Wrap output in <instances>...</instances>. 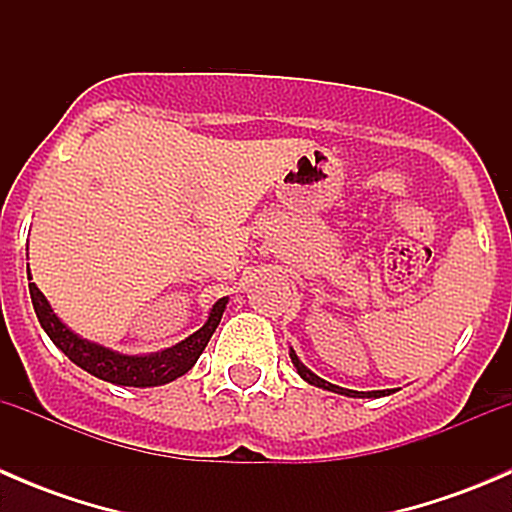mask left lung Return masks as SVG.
<instances>
[{
	"mask_svg": "<svg viewBox=\"0 0 512 512\" xmlns=\"http://www.w3.org/2000/svg\"><path fill=\"white\" fill-rule=\"evenodd\" d=\"M289 356H292V364L297 366V374L302 376V379L307 381V384H312V386H319V389L334 391V394L354 396V399H371V396H374V399H379V396H389L391 391H394V389H386V391H352V389H342V386H337V384H329V381L319 379L317 374H312V371H309L307 366H304L302 361L297 359V354H294V349H289Z\"/></svg>",
	"mask_w": 512,
	"mask_h": 512,
	"instance_id": "obj_1",
	"label": "left lung"
}]
</instances>
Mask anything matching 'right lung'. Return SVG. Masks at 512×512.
<instances>
[{
  "mask_svg": "<svg viewBox=\"0 0 512 512\" xmlns=\"http://www.w3.org/2000/svg\"><path fill=\"white\" fill-rule=\"evenodd\" d=\"M29 280H32V275H29ZM29 294H32L34 312L36 317H39L41 329L49 334L51 342L69 356L76 366H81L84 371L94 374L96 379L108 381V384L138 386V389H143V386L168 384V381L178 379L185 371L193 369L195 361L203 354V349L208 347L213 332L218 329L227 304V297L218 299V302L213 304V309H210L208 322H205L198 332L190 334L188 339L175 344V347L148 356H128L111 352V349L89 342V339H81L79 334L71 332V329L56 317L51 304L46 302V297L39 292V287H36L34 282H29Z\"/></svg>",
  "mask_w": 512,
  "mask_h": 512,
  "instance_id": "1",
  "label": "right lung"
}]
</instances>
